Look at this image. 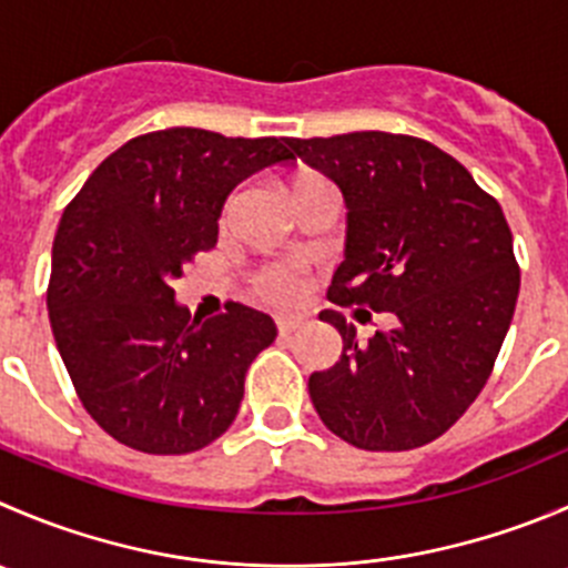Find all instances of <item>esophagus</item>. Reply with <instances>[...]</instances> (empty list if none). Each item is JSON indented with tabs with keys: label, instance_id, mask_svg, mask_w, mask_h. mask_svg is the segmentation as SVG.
<instances>
[{
	"label": "esophagus",
	"instance_id": "obj_1",
	"mask_svg": "<svg viewBox=\"0 0 568 568\" xmlns=\"http://www.w3.org/2000/svg\"><path fill=\"white\" fill-rule=\"evenodd\" d=\"M302 327V318L300 316H277V329L280 335H291L294 329Z\"/></svg>",
	"mask_w": 568,
	"mask_h": 568
}]
</instances>
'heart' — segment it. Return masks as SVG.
<instances>
[{"label":"heart","instance_id":"obj_1","mask_svg":"<svg viewBox=\"0 0 568 568\" xmlns=\"http://www.w3.org/2000/svg\"><path fill=\"white\" fill-rule=\"evenodd\" d=\"M305 272L296 263H274L255 274V294L272 305H291L305 294Z\"/></svg>","mask_w":568,"mask_h":568}]
</instances>
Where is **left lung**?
I'll use <instances>...</instances> for the list:
<instances>
[{
    "mask_svg": "<svg viewBox=\"0 0 568 568\" xmlns=\"http://www.w3.org/2000/svg\"><path fill=\"white\" fill-rule=\"evenodd\" d=\"M288 146L344 196V261L327 300L394 316V327L357 341L338 311L318 313L344 352L307 379L313 407L368 453L436 442L483 390L516 311L519 266L503 207L422 138L368 130Z\"/></svg>",
    "mask_w": 568,
    "mask_h": 568,
    "instance_id": "8db88e82",
    "label": "left lung"
}]
</instances>
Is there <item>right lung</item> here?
<instances>
[{
  "label": "right lung",
  "mask_w": 568,
  "mask_h": 568,
  "mask_svg": "<svg viewBox=\"0 0 568 568\" xmlns=\"http://www.w3.org/2000/svg\"><path fill=\"white\" fill-rule=\"evenodd\" d=\"M285 144L146 132L104 158L63 211L47 291L54 344L82 407L124 447L196 453L233 424L246 368L277 327L241 302L191 318L172 283L216 246L235 185L294 161Z\"/></svg>",
  "instance_id": "right-lung-1"
}]
</instances>
